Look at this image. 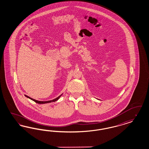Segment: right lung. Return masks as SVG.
Instances as JSON below:
<instances>
[{"label": "right lung", "mask_w": 149, "mask_h": 149, "mask_svg": "<svg viewBox=\"0 0 149 149\" xmlns=\"http://www.w3.org/2000/svg\"><path fill=\"white\" fill-rule=\"evenodd\" d=\"M62 95H62H61L59 97H56V98H55V99H54V100H51V101H37V100H34V99H33V98H32L30 97H29V96H26V95H25V96L27 97V98H29L30 99H31V100H32V101H35L36 103H39V104H44V103H51L52 102H55V101H57V100L60 98V97H61Z\"/></svg>", "instance_id": "right-lung-1"}]
</instances>
